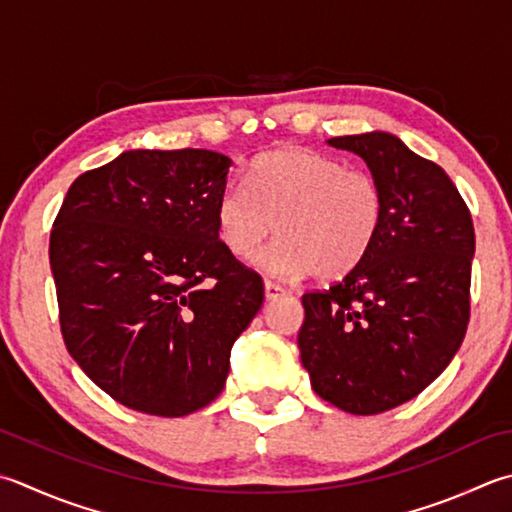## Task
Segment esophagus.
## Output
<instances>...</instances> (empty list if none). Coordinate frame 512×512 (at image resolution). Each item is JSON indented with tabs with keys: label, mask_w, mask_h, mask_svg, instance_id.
<instances>
[{
	"label": "esophagus",
	"mask_w": 512,
	"mask_h": 512,
	"mask_svg": "<svg viewBox=\"0 0 512 512\" xmlns=\"http://www.w3.org/2000/svg\"><path fill=\"white\" fill-rule=\"evenodd\" d=\"M264 293H266L268 302H275L277 297H284V295H286V290H284L282 286L273 284V282H266V284H264Z\"/></svg>",
	"instance_id": "obj_1"
}]
</instances>
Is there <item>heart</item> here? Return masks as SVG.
I'll use <instances>...</instances> for the list:
<instances>
[{
    "instance_id": "heart-1",
    "label": "heart",
    "mask_w": 512,
    "mask_h": 512,
    "mask_svg": "<svg viewBox=\"0 0 512 512\" xmlns=\"http://www.w3.org/2000/svg\"><path fill=\"white\" fill-rule=\"evenodd\" d=\"M219 242L248 262L270 237L282 235L259 259L268 275L339 279L364 262L384 224L382 188L362 170L308 148L257 157L246 188L230 184L215 208Z\"/></svg>"
}]
</instances>
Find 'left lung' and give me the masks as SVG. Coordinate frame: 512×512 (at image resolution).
<instances>
[{"instance_id": "1", "label": "left lung", "mask_w": 512, "mask_h": 512, "mask_svg": "<svg viewBox=\"0 0 512 512\" xmlns=\"http://www.w3.org/2000/svg\"><path fill=\"white\" fill-rule=\"evenodd\" d=\"M326 144L364 159L382 188L384 224L342 282L302 297L297 346L319 397L377 415L433 384L464 342L473 219L444 170L397 135L370 130Z\"/></svg>"}]
</instances>
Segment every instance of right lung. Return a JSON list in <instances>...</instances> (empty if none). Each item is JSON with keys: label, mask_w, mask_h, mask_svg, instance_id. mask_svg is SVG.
I'll list each match as a JSON object with an SVG mask.
<instances>
[{"label": "right lung", "mask_w": 512, "mask_h": 512, "mask_svg": "<svg viewBox=\"0 0 512 512\" xmlns=\"http://www.w3.org/2000/svg\"><path fill=\"white\" fill-rule=\"evenodd\" d=\"M233 159L126 150L79 175L50 233L59 324L77 366L126 408L184 417L222 393L262 277L219 242Z\"/></svg>", "instance_id": "1"}]
</instances>
